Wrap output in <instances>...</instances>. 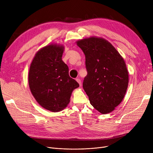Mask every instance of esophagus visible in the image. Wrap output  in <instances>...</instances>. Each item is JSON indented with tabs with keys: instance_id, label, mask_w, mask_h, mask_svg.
Returning a JSON list of instances; mask_svg holds the SVG:
<instances>
[{
	"instance_id": "obj_1",
	"label": "esophagus",
	"mask_w": 153,
	"mask_h": 153,
	"mask_svg": "<svg viewBox=\"0 0 153 153\" xmlns=\"http://www.w3.org/2000/svg\"><path fill=\"white\" fill-rule=\"evenodd\" d=\"M76 81L79 83L80 86H81V79H80L79 78H77V79H76Z\"/></svg>"
}]
</instances>
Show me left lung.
<instances>
[{"mask_svg": "<svg viewBox=\"0 0 153 153\" xmlns=\"http://www.w3.org/2000/svg\"><path fill=\"white\" fill-rule=\"evenodd\" d=\"M77 45L85 56L87 74L83 88L91 105L102 114L121 103L128 84V72L123 58L107 40L91 37Z\"/></svg>", "mask_w": 153, "mask_h": 153, "instance_id": "left-lung-1", "label": "left lung"}]
</instances>
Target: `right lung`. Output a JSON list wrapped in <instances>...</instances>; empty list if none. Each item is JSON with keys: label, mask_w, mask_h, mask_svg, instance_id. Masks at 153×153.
<instances>
[{"label": "right lung", "mask_w": 153, "mask_h": 153, "mask_svg": "<svg viewBox=\"0 0 153 153\" xmlns=\"http://www.w3.org/2000/svg\"><path fill=\"white\" fill-rule=\"evenodd\" d=\"M64 47L50 45L38 51L30 68L28 83L40 105L53 112L62 110L70 102L71 93L79 87L69 75L62 61Z\"/></svg>", "instance_id": "right-lung-1"}]
</instances>
